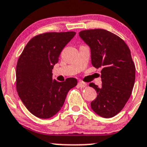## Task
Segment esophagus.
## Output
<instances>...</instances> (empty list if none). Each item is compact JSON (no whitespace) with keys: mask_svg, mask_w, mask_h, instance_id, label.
<instances>
[{"mask_svg":"<svg viewBox=\"0 0 147 147\" xmlns=\"http://www.w3.org/2000/svg\"><path fill=\"white\" fill-rule=\"evenodd\" d=\"M78 86H79L80 88H85V87L87 86V84L83 82H78Z\"/></svg>","mask_w":147,"mask_h":147,"instance_id":"1","label":"esophagus"}]
</instances>
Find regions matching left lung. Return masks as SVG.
<instances>
[{
    "mask_svg": "<svg viewBox=\"0 0 147 147\" xmlns=\"http://www.w3.org/2000/svg\"><path fill=\"white\" fill-rule=\"evenodd\" d=\"M79 36L90 49L92 66L102 68L101 87L89 85L97 92L91 108L101 117H113L126 105L134 85L136 68L130 49L123 39L105 29L85 30Z\"/></svg>",
    "mask_w": 147,
    "mask_h": 147,
    "instance_id": "left-lung-1",
    "label": "left lung"
}]
</instances>
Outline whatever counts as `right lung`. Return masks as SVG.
<instances>
[{
  "instance_id": "right-lung-1",
  "label": "right lung",
  "mask_w": 147,
  "mask_h": 147,
  "mask_svg": "<svg viewBox=\"0 0 147 147\" xmlns=\"http://www.w3.org/2000/svg\"><path fill=\"white\" fill-rule=\"evenodd\" d=\"M76 33L50 32L36 36L26 45L16 65V90L34 116L49 119L63 106L67 92L78 81L63 82L52 79V69L61 52Z\"/></svg>"
}]
</instances>
